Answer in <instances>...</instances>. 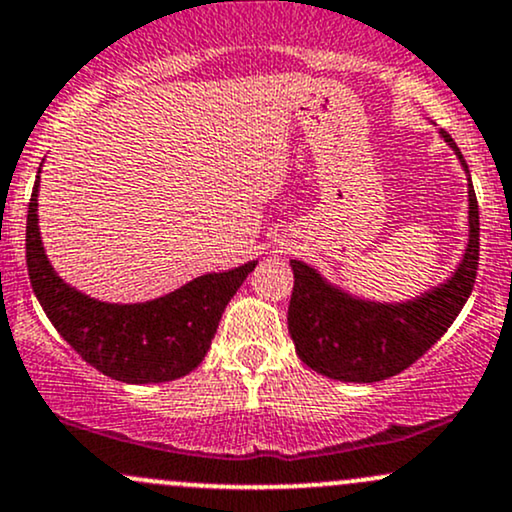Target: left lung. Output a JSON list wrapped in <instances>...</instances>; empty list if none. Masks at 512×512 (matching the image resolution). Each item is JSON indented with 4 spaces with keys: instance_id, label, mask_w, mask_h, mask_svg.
<instances>
[{
    "instance_id": "left-lung-1",
    "label": "left lung",
    "mask_w": 512,
    "mask_h": 512,
    "mask_svg": "<svg viewBox=\"0 0 512 512\" xmlns=\"http://www.w3.org/2000/svg\"><path fill=\"white\" fill-rule=\"evenodd\" d=\"M440 139L467 173V248L448 279L407 301H373L325 279L313 264L291 260L289 332L308 368L342 383H378L402 373L448 332L472 293L479 264V207L462 151Z\"/></svg>"
}]
</instances>
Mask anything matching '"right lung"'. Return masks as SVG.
<instances>
[{
    "mask_svg": "<svg viewBox=\"0 0 512 512\" xmlns=\"http://www.w3.org/2000/svg\"><path fill=\"white\" fill-rule=\"evenodd\" d=\"M40 168L26 221V264L35 298L64 342L120 383L178 380L207 356L223 310L257 260L209 272L144 303H108L74 289L45 255L38 226Z\"/></svg>",
    "mask_w": 512,
    "mask_h": 512,
    "instance_id": "right-lung-1",
    "label": "right lung"
}]
</instances>
